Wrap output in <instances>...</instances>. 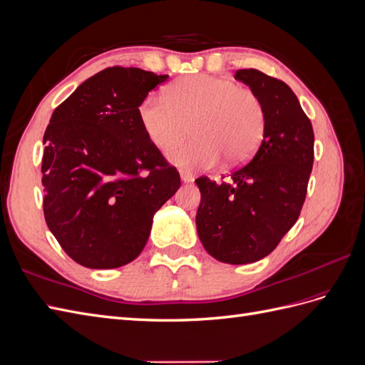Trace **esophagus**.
Here are the masks:
<instances>
[{"mask_svg": "<svg viewBox=\"0 0 365 365\" xmlns=\"http://www.w3.org/2000/svg\"><path fill=\"white\" fill-rule=\"evenodd\" d=\"M195 178H193V175L192 173H189V172H181V181L182 182H192Z\"/></svg>", "mask_w": 365, "mask_h": 365, "instance_id": "esophagus-1", "label": "esophagus"}]
</instances>
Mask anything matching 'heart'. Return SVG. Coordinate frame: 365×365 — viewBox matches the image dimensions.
Listing matches in <instances>:
<instances>
[{"label":"heart","instance_id":"1","mask_svg":"<svg viewBox=\"0 0 365 365\" xmlns=\"http://www.w3.org/2000/svg\"><path fill=\"white\" fill-rule=\"evenodd\" d=\"M137 117L160 150L180 143L190 125L195 138L168 153L172 164L185 170L212 169L222 157L230 164L247 163L267 130V114L256 93L210 74L182 77L165 90L164 98L145 97Z\"/></svg>","mask_w":365,"mask_h":365}]
</instances>
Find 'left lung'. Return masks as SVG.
<instances>
[{"instance_id": "8db88e82", "label": "left lung", "mask_w": 365, "mask_h": 365, "mask_svg": "<svg viewBox=\"0 0 365 365\" xmlns=\"http://www.w3.org/2000/svg\"><path fill=\"white\" fill-rule=\"evenodd\" d=\"M262 101L267 130L252 160L216 184L195 180L201 192L196 230L216 260L245 264L267 257L300 216L314 164V130L284 82L259 70H239Z\"/></svg>"}]
</instances>
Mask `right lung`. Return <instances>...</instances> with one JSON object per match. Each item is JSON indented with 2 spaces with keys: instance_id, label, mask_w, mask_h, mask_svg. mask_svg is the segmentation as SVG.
<instances>
[{
  "instance_id": "add662e5",
  "label": "right lung",
  "mask_w": 365,
  "mask_h": 365,
  "mask_svg": "<svg viewBox=\"0 0 365 365\" xmlns=\"http://www.w3.org/2000/svg\"><path fill=\"white\" fill-rule=\"evenodd\" d=\"M169 79L113 67L76 88L43 134L46 222L85 268L113 269L140 256L153 215L180 189V173L143 132L137 108Z\"/></svg>"
}]
</instances>
